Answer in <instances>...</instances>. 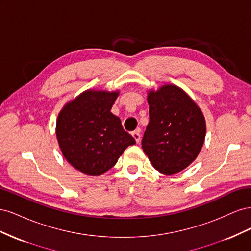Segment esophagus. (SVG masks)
<instances>
[{
	"instance_id": "obj_1",
	"label": "esophagus",
	"mask_w": 251,
	"mask_h": 251,
	"mask_svg": "<svg viewBox=\"0 0 251 251\" xmlns=\"http://www.w3.org/2000/svg\"><path fill=\"white\" fill-rule=\"evenodd\" d=\"M132 136L134 137V139L136 140V142H139L140 141V133H139V130H136L132 133Z\"/></svg>"
}]
</instances>
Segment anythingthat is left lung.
Returning a JSON list of instances; mask_svg holds the SVG:
<instances>
[{
    "mask_svg": "<svg viewBox=\"0 0 251 251\" xmlns=\"http://www.w3.org/2000/svg\"><path fill=\"white\" fill-rule=\"evenodd\" d=\"M150 121L141 141L154 168L162 174L181 172L200 153L204 143L205 119L183 90L165 85L148 96Z\"/></svg>",
    "mask_w": 251,
    "mask_h": 251,
    "instance_id": "obj_1",
    "label": "left lung"
}]
</instances>
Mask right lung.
I'll list each match as a JSON object with an SVG mask.
<instances>
[{
  "label": "right lung",
  "instance_id": "obj_1",
  "mask_svg": "<svg viewBox=\"0 0 251 251\" xmlns=\"http://www.w3.org/2000/svg\"><path fill=\"white\" fill-rule=\"evenodd\" d=\"M118 92L89 90L67 103L56 123L63 155L73 168L91 176L116 164L119 156L136 143L111 113Z\"/></svg>",
  "mask_w": 251,
  "mask_h": 251
}]
</instances>
